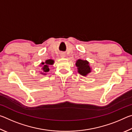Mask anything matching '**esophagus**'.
I'll use <instances>...</instances> for the list:
<instances>
[{
  "label": "esophagus",
  "instance_id": "obj_1",
  "mask_svg": "<svg viewBox=\"0 0 132 132\" xmlns=\"http://www.w3.org/2000/svg\"><path fill=\"white\" fill-rule=\"evenodd\" d=\"M61 56L62 57H64V56H65V55H64V53H61Z\"/></svg>",
  "mask_w": 132,
  "mask_h": 132
}]
</instances>
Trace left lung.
<instances>
[{
    "mask_svg": "<svg viewBox=\"0 0 132 132\" xmlns=\"http://www.w3.org/2000/svg\"><path fill=\"white\" fill-rule=\"evenodd\" d=\"M76 65L77 67L78 72L82 76H86L91 72V68L87 61L79 59L77 61Z\"/></svg>",
    "mask_w": 132,
    "mask_h": 132,
    "instance_id": "obj_1",
    "label": "left lung"
}]
</instances>
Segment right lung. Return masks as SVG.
<instances>
[{"instance_id": "add662e5", "label": "right lung", "mask_w": 132, "mask_h": 132, "mask_svg": "<svg viewBox=\"0 0 132 132\" xmlns=\"http://www.w3.org/2000/svg\"><path fill=\"white\" fill-rule=\"evenodd\" d=\"M53 62H54V61H53V60H52V59L46 60L45 63H44V62H42L41 64L44 65L43 67H42V70H43V72H44V73L48 72V71H50V68H49V66L52 65V64H53ZM44 74H45V73H44Z\"/></svg>"}]
</instances>
